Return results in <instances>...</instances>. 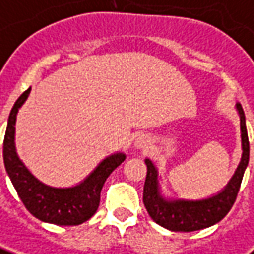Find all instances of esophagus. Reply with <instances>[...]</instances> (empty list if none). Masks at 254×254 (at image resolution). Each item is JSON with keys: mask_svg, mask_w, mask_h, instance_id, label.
<instances>
[{"mask_svg": "<svg viewBox=\"0 0 254 254\" xmlns=\"http://www.w3.org/2000/svg\"><path fill=\"white\" fill-rule=\"evenodd\" d=\"M150 144H151V141H150V137L147 134L141 133L134 139V147L136 149H149Z\"/></svg>", "mask_w": 254, "mask_h": 254, "instance_id": "34e87169", "label": "esophagus"}]
</instances>
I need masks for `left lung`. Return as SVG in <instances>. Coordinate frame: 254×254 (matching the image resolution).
I'll use <instances>...</instances> for the list:
<instances>
[{
  "label": "left lung",
  "mask_w": 254,
  "mask_h": 254,
  "mask_svg": "<svg viewBox=\"0 0 254 254\" xmlns=\"http://www.w3.org/2000/svg\"><path fill=\"white\" fill-rule=\"evenodd\" d=\"M241 118L242 137V158L234 177L224 190L203 200H167L160 193L158 172L154 164L146 158L147 175L143 188V203L153 221L174 232H192L211 227L220 222L229 213L235 203L243 174L249 163V137L246 130V121L242 105L236 104Z\"/></svg>",
  "instance_id": "1"
}]
</instances>
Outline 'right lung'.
Instances as JSON below:
<instances>
[{"instance_id": "right-lung-1", "label": "right lung", "mask_w": 254, "mask_h": 254, "mask_svg": "<svg viewBox=\"0 0 254 254\" xmlns=\"http://www.w3.org/2000/svg\"><path fill=\"white\" fill-rule=\"evenodd\" d=\"M30 94L27 89L13 104L8 118L4 137L5 170L11 178L22 203L29 213L40 221L55 225H79L87 221L97 211L100 193L107 178L124 163L125 154L117 153L107 157L97 168L79 185L72 188H53L44 185L19 160L15 149V124L19 108Z\"/></svg>"}]
</instances>
